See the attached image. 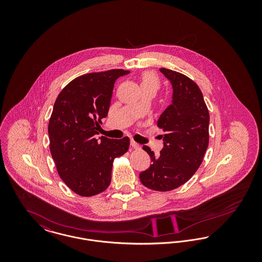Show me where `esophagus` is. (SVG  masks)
<instances>
[{
  "label": "esophagus",
  "mask_w": 262,
  "mask_h": 262,
  "mask_svg": "<svg viewBox=\"0 0 262 262\" xmlns=\"http://www.w3.org/2000/svg\"><path fill=\"white\" fill-rule=\"evenodd\" d=\"M130 145L133 146V148H135V149H138V148H140V145L138 144V143H137L136 141H134L133 139L130 140Z\"/></svg>",
  "instance_id": "esophagus-1"
}]
</instances>
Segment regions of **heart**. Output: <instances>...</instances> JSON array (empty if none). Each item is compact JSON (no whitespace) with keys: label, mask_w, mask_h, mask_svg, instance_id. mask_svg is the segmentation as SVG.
Wrapping results in <instances>:
<instances>
[{"label":"heart","mask_w":262,"mask_h":262,"mask_svg":"<svg viewBox=\"0 0 262 262\" xmlns=\"http://www.w3.org/2000/svg\"><path fill=\"white\" fill-rule=\"evenodd\" d=\"M140 85L142 88H154L158 89L159 86V79L157 75H155L152 72H147L144 73L141 76L140 80Z\"/></svg>","instance_id":"b5f03b06"}]
</instances>
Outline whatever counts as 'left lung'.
I'll return each mask as SVG.
<instances>
[{
  "instance_id": "1",
  "label": "left lung",
  "mask_w": 262,
  "mask_h": 262,
  "mask_svg": "<svg viewBox=\"0 0 262 262\" xmlns=\"http://www.w3.org/2000/svg\"><path fill=\"white\" fill-rule=\"evenodd\" d=\"M159 71L172 85V100L157 122L165 132L160 155L143 145L151 165L139 180L150 189L168 191L187 183L200 168L209 142V113L194 81L165 68Z\"/></svg>"
}]
</instances>
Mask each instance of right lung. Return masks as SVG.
I'll return each instance as SVG.
<instances>
[{
  "label": "right lung",
  "instance_id": "obj_1",
  "mask_svg": "<svg viewBox=\"0 0 262 262\" xmlns=\"http://www.w3.org/2000/svg\"><path fill=\"white\" fill-rule=\"evenodd\" d=\"M127 74L115 69L78 76L55 101L48 125L51 154L64 184L81 196L109 187L114 159L128 149V137L95 138L108 115L114 83Z\"/></svg>",
  "mask_w": 262,
  "mask_h": 262
}]
</instances>
